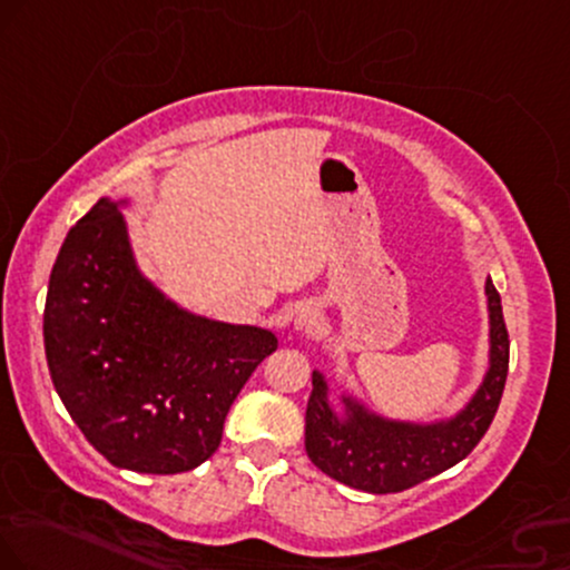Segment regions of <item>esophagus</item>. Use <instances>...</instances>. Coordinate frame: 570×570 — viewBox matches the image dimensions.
I'll list each match as a JSON object with an SVG mask.
<instances>
[{
  "mask_svg": "<svg viewBox=\"0 0 570 570\" xmlns=\"http://www.w3.org/2000/svg\"><path fill=\"white\" fill-rule=\"evenodd\" d=\"M312 322H314V312H312V308H301V314H298V317H296V325L298 327H306V325H312Z\"/></svg>",
  "mask_w": 570,
  "mask_h": 570,
  "instance_id": "1",
  "label": "esophagus"
}]
</instances>
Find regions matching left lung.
Here are the masks:
<instances>
[{
    "instance_id": "8db88e82",
    "label": "left lung",
    "mask_w": 570,
    "mask_h": 570,
    "mask_svg": "<svg viewBox=\"0 0 570 570\" xmlns=\"http://www.w3.org/2000/svg\"><path fill=\"white\" fill-rule=\"evenodd\" d=\"M489 298V372L465 410L452 420L417 425L385 420L343 396L346 417L327 402V381L312 372L306 404V454L330 479L370 494H396L444 473L473 452L489 431L508 381L510 341L500 293L487 279Z\"/></svg>"
}]
</instances>
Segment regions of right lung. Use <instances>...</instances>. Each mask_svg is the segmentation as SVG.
Returning a JSON list of instances; mask_svg holds the SVG:
<instances>
[{
  "mask_svg": "<svg viewBox=\"0 0 570 570\" xmlns=\"http://www.w3.org/2000/svg\"><path fill=\"white\" fill-rule=\"evenodd\" d=\"M118 206L97 200L58 253L45 306L47 367L110 465L185 473L219 449L232 402L277 338L171 304L137 269Z\"/></svg>",
  "mask_w": 570,
  "mask_h": 570,
  "instance_id": "right-lung-1",
  "label": "right lung"
}]
</instances>
